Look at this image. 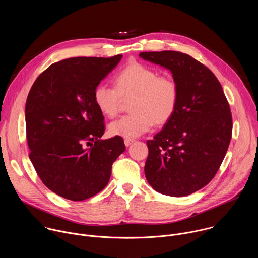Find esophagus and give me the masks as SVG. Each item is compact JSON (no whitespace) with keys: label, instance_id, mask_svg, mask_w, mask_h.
<instances>
[{"label":"esophagus","instance_id":"1","mask_svg":"<svg viewBox=\"0 0 258 258\" xmlns=\"http://www.w3.org/2000/svg\"><path fill=\"white\" fill-rule=\"evenodd\" d=\"M133 143H134V140H132V139H125V140H124V145H125L126 147L131 146V144H133Z\"/></svg>","mask_w":258,"mask_h":258}]
</instances>
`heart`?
<instances>
[{
    "mask_svg": "<svg viewBox=\"0 0 258 258\" xmlns=\"http://www.w3.org/2000/svg\"><path fill=\"white\" fill-rule=\"evenodd\" d=\"M115 88L98 84L93 100L98 110L113 118L122 99L130 102L132 113L112 121L108 125L111 136L135 139L150 131L152 125L164 124L175 113L179 99L177 82L169 76H159L154 69L141 62H131L114 79Z\"/></svg>",
    "mask_w": 258,
    "mask_h": 258,
    "instance_id": "obj_1",
    "label": "heart"
}]
</instances>
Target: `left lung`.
Listing matches in <instances>:
<instances>
[{
  "mask_svg": "<svg viewBox=\"0 0 258 258\" xmlns=\"http://www.w3.org/2000/svg\"><path fill=\"white\" fill-rule=\"evenodd\" d=\"M172 73L179 87L175 113L147 141L145 175L158 192L185 197L216 175L232 137V114L223 88L205 64L173 50L141 52Z\"/></svg>",
  "mask_w": 258,
  "mask_h": 258,
  "instance_id": "obj_1",
  "label": "left lung"
}]
</instances>
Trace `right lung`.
<instances>
[{"mask_svg": "<svg viewBox=\"0 0 258 258\" xmlns=\"http://www.w3.org/2000/svg\"><path fill=\"white\" fill-rule=\"evenodd\" d=\"M122 55L71 57L54 62L33 83L25 106L29 158L43 184L70 201L87 200L108 183L122 138L100 140L103 114L96 86Z\"/></svg>", "mask_w": 258, "mask_h": 258, "instance_id": "obj_1", "label": "right lung"}]
</instances>
